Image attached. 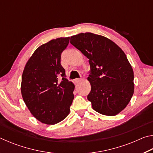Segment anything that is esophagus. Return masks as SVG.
I'll return each mask as SVG.
<instances>
[{"mask_svg":"<svg viewBox=\"0 0 153 153\" xmlns=\"http://www.w3.org/2000/svg\"><path fill=\"white\" fill-rule=\"evenodd\" d=\"M81 79H79V78H77V79H74V83H75V84H78V83L79 82H81Z\"/></svg>","mask_w":153,"mask_h":153,"instance_id":"esophagus-1","label":"esophagus"}]
</instances>
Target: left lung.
Instances as JSON below:
<instances>
[{
	"mask_svg": "<svg viewBox=\"0 0 153 153\" xmlns=\"http://www.w3.org/2000/svg\"><path fill=\"white\" fill-rule=\"evenodd\" d=\"M70 43L89 60L91 91L87 98L92 108L105 115H117L134 91V71L126 54L112 40L90 32L71 36Z\"/></svg>",
	"mask_w": 153,
	"mask_h": 153,
	"instance_id": "8db88e82",
	"label": "left lung"
}]
</instances>
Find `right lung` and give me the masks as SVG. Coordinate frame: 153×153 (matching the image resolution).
Segmentation results:
<instances>
[{"instance_id":"obj_1","label":"right lung","mask_w":153,"mask_h":153,"mask_svg":"<svg viewBox=\"0 0 153 153\" xmlns=\"http://www.w3.org/2000/svg\"><path fill=\"white\" fill-rule=\"evenodd\" d=\"M69 42V37L59 38L41 45L23 71V99L33 117L47 125L63 121L69 115L74 98L75 86L65 78V70L61 65V53Z\"/></svg>"}]
</instances>
